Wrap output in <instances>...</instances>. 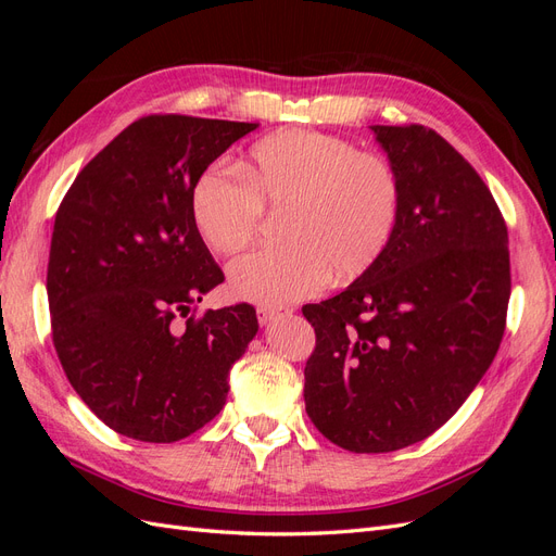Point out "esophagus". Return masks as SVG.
Instances as JSON below:
<instances>
[{
	"instance_id": "34e87169",
	"label": "esophagus",
	"mask_w": 556,
	"mask_h": 556,
	"mask_svg": "<svg viewBox=\"0 0 556 556\" xmlns=\"http://www.w3.org/2000/svg\"><path fill=\"white\" fill-rule=\"evenodd\" d=\"M290 311L288 308H266V306H260L257 308V319H260V325H271L274 319H278V317H282V315H288Z\"/></svg>"
}]
</instances>
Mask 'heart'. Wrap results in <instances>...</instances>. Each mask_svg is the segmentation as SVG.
I'll return each mask as SVG.
<instances>
[{
  "label": "heart",
  "instance_id": "obj_1",
  "mask_svg": "<svg viewBox=\"0 0 556 556\" xmlns=\"http://www.w3.org/2000/svg\"><path fill=\"white\" fill-rule=\"evenodd\" d=\"M239 169L215 166L192 192L194 227L217 255H239L282 213L285 245L257 250L229 268L231 292L262 306L317 294L333 276L355 280L390 248L403 188L384 155L311 129L268 134Z\"/></svg>",
  "mask_w": 556,
  "mask_h": 556
}]
</instances>
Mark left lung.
I'll return each instance as SVG.
<instances>
[{
    "mask_svg": "<svg viewBox=\"0 0 556 556\" xmlns=\"http://www.w3.org/2000/svg\"><path fill=\"white\" fill-rule=\"evenodd\" d=\"M403 201L384 255L304 317L306 410L350 452L425 441L494 362L510 299L508 227L478 172L425 125H374Z\"/></svg>",
    "mask_w": 556,
    "mask_h": 556,
    "instance_id": "left-lung-1",
    "label": "left lung"
}]
</instances>
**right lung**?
<instances>
[{
    "label": "right lung",
    "instance_id": "right-lung-1",
    "mask_svg": "<svg viewBox=\"0 0 556 556\" xmlns=\"http://www.w3.org/2000/svg\"><path fill=\"white\" fill-rule=\"evenodd\" d=\"M252 129L143 115L83 166L58 208L46 278L53 345L76 394L127 439L174 443L208 425L260 329L250 304L194 313L225 280L194 227V185Z\"/></svg>",
    "mask_w": 556,
    "mask_h": 556
}]
</instances>
